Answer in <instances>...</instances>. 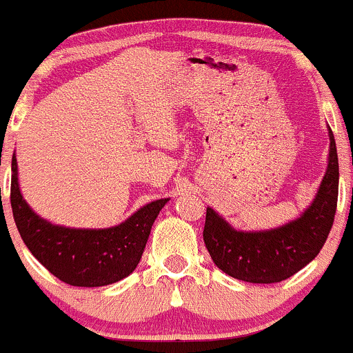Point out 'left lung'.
<instances>
[{"label": "left lung", "instance_id": "obj_1", "mask_svg": "<svg viewBox=\"0 0 353 353\" xmlns=\"http://www.w3.org/2000/svg\"><path fill=\"white\" fill-rule=\"evenodd\" d=\"M328 166L311 205L294 221L261 231L234 230L207 207L203 243L214 263L238 281L275 284L306 267L325 245L339 201V154L328 127Z\"/></svg>", "mask_w": 353, "mask_h": 353}]
</instances>
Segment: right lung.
<instances>
[{"instance_id":"right-lung-1","label":"right lung","mask_w":353,"mask_h":353,"mask_svg":"<svg viewBox=\"0 0 353 353\" xmlns=\"http://www.w3.org/2000/svg\"><path fill=\"white\" fill-rule=\"evenodd\" d=\"M12 209L21 239L59 281L76 287H101L136 270L152 223L170 199L152 201L117 226L81 230L52 224L34 212L20 192L17 156L12 158Z\"/></svg>"}]
</instances>
